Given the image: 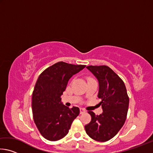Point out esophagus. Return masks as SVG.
Listing matches in <instances>:
<instances>
[{
	"label": "esophagus",
	"mask_w": 153,
	"mask_h": 153,
	"mask_svg": "<svg viewBox=\"0 0 153 153\" xmlns=\"http://www.w3.org/2000/svg\"><path fill=\"white\" fill-rule=\"evenodd\" d=\"M80 114H82V113H84L85 112H86V111H85L84 108H80Z\"/></svg>",
	"instance_id": "esophagus-1"
}]
</instances>
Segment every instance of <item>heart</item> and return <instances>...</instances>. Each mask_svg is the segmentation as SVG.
<instances>
[{"label": "heart", "mask_w": 153, "mask_h": 153, "mask_svg": "<svg viewBox=\"0 0 153 153\" xmlns=\"http://www.w3.org/2000/svg\"><path fill=\"white\" fill-rule=\"evenodd\" d=\"M89 79H90V78H89Z\"/></svg>", "instance_id": "b5f03b06"}]
</instances>
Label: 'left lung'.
I'll use <instances>...</instances> for the list:
<instances>
[{
  "instance_id": "left-lung-1",
  "label": "left lung",
  "mask_w": 153,
  "mask_h": 153,
  "mask_svg": "<svg viewBox=\"0 0 153 153\" xmlns=\"http://www.w3.org/2000/svg\"><path fill=\"white\" fill-rule=\"evenodd\" d=\"M99 84L98 97L101 100L103 112L95 115L89 111L91 121L85 126L90 138L98 142L113 138L125 123L129 107V97L125 84L110 67L106 65L87 66Z\"/></svg>"
}]
</instances>
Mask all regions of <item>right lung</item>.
<instances>
[{"instance_id":"1","label":"right lung","mask_w":153,"mask_h":153,"mask_svg":"<svg viewBox=\"0 0 153 153\" xmlns=\"http://www.w3.org/2000/svg\"><path fill=\"white\" fill-rule=\"evenodd\" d=\"M85 67L61 61L48 67L38 77L32 93L33 118L41 135L48 140L64 138L79 114L78 107L64 105L61 97L69 79Z\"/></svg>"}]
</instances>
